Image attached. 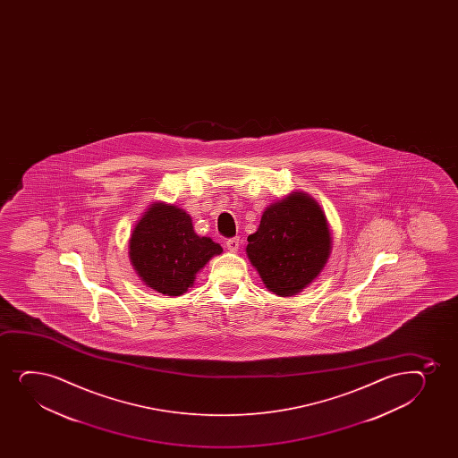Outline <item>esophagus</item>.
I'll return each instance as SVG.
<instances>
[{
	"instance_id": "34e87169",
	"label": "esophagus",
	"mask_w": 458,
	"mask_h": 458,
	"mask_svg": "<svg viewBox=\"0 0 458 458\" xmlns=\"http://www.w3.org/2000/svg\"><path fill=\"white\" fill-rule=\"evenodd\" d=\"M226 248L229 249L231 252H237L238 248H240V238H229L226 242Z\"/></svg>"
}]
</instances>
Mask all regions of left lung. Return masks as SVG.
Masks as SVG:
<instances>
[{"instance_id":"left-lung-1","label":"left lung","mask_w":458,"mask_h":458,"mask_svg":"<svg viewBox=\"0 0 458 458\" xmlns=\"http://www.w3.org/2000/svg\"><path fill=\"white\" fill-rule=\"evenodd\" d=\"M250 263L268 290L292 296L310 284L332 249L321 206L294 192L264 210L258 231L248 237Z\"/></svg>"}]
</instances>
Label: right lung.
Returning a JSON list of instances; mask_svg holds the SVG:
<instances>
[{
  "label": "right lung",
  "mask_w": 458,
  "mask_h": 458,
  "mask_svg": "<svg viewBox=\"0 0 458 458\" xmlns=\"http://www.w3.org/2000/svg\"><path fill=\"white\" fill-rule=\"evenodd\" d=\"M221 252L220 244L195 233L184 210L164 203L145 212L130 240V258L139 276L168 296L183 294L194 284L195 274Z\"/></svg>",
  "instance_id": "right-lung-1"
}]
</instances>
